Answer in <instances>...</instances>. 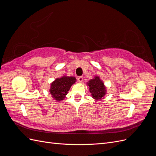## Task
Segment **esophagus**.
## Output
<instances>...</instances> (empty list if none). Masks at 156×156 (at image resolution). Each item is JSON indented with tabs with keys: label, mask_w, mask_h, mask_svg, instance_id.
I'll return each mask as SVG.
<instances>
[{
	"label": "esophagus",
	"mask_w": 156,
	"mask_h": 156,
	"mask_svg": "<svg viewBox=\"0 0 156 156\" xmlns=\"http://www.w3.org/2000/svg\"><path fill=\"white\" fill-rule=\"evenodd\" d=\"M77 80H78L79 82L82 83V82L83 81V76H79V77H78Z\"/></svg>",
	"instance_id": "esophagus-1"
}]
</instances>
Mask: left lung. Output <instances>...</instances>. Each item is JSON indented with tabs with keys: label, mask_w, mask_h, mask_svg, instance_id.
Segmentation results:
<instances>
[{
	"label": "left lung",
	"mask_w": 156,
	"mask_h": 156,
	"mask_svg": "<svg viewBox=\"0 0 156 156\" xmlns=\"http://www.w3.org/2000/svg\"><path fill=\"white\" fill-rule=\"evenodd\" d=\"M87 84L89 87L90 92L91 93L94 100H101L105 96L107 90L104 83L98 76H96L94 79L90 80Z\"/></svg>",
	"instance_id": "obj_1"
}]
</instances>
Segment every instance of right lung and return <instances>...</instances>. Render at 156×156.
<instances>
[{
    "label": "right lung",
    "mask_w": 156,
    "mask_h": 156,
    "mask_svg": "<svg viewBox=\"0 0 156 156\" xmlns=\"http://www.w3.org/2000/svg\"><path fill=\"white\" fill-rule=\"evenodd\" d=\"M75 81L76 79L74 77H68L64 75L60 78H56L51 84L49 92L52 95V98H54L56 101L64 100L71 87Z\"/></svg>",
    "instance_id": "1"
}]
</instances>
